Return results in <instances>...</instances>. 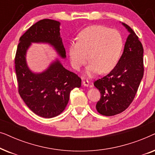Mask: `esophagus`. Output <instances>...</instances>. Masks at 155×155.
<instances>
[{
	"label": "esophagus",
	"mask_w": 155,
	"mask_h": 155,
	"mask_svg": "<svg viewBox=\"0 0 155 155\" xmlns=\"http://www.w3.org/2000/svg\"><path fill=\"white\" fill-rule=\"evenodd\" d=\"M82 85L84 87H88L90 85V82H89L87 80V81H82Z\"/></svg>",
	"instance_id": "obj_1"
}]
</instances>
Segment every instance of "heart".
Segmentation results:
<instances>
[{
	"instance_id": "heart-1",
	"label": "heart",
	"mask_w": 155,
	"mask_h": 155,
	"mask_svg": "<svg viewBox=\"0 0 155 155\" xmlns=\"http://www.w3.org/2000/svg\"><path fill=\"white\" fill-rule=\"evenodd\" d=\"M124 41L120 32L103 26H91L78 35L77 41L69 44L72 67L79 71L89 59L84 75L92 78L99 73H109L119 61Z\"/></svg>"
}]
</instances>
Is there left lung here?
Here are the masks:
<instances>
[{"label": "left lung", "instance_id": "left-lung-1", "mask_svg": "<svg viewBox=\"0 0 155 155\" xmlns=\"http://www.w3.org/2000/svg\"><path fill=\"white\" fill-rule=\"evenodd\" d=\"M121 24L129 33L122 56L113 71L94 83L101 94L96 109L104 116H114L126 110L143 77V45L133 29Z\"/></svg>", "mask_w": 155, "mask_h": 155}]
</instances>
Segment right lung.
<instances>
[{
	"label": "right lung",
	"mask_w": 155,
	"mask_h": 155,
	"mask_svg": "<svg viewBox=\"0 0 155 155\" xmlns=\"http://www.w3.org/2000/svg\"><path fill=\"white\" fill-rule=\"evenodd\" d=\"M60 26V22L50 19L33 25L20 37L15 60L21 98L31 111L43 118H54L62 113L71 90L81 87V79L65 69L58 58L39 73L31 71L27 64V53L32 44H48L61 58L65 59Z\"/></svg>",
	"instance_id": "right-lung-1"
}]
</instances>
